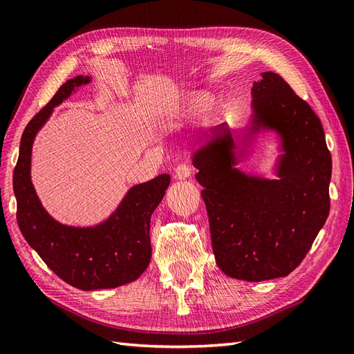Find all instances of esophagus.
Segmentation results:
<instances>
[{"mask_svg": "<svg viewBox=\"0 0 354 354\" xmlns=\"http://www.w3.org/2000/svg\"><path fill=\"white\" fill-rule=\"evenodd\" d=\"M190 174H192V167L189 164H178L174 169V178H178V180H185L190 177Z\"/></svg>", "mask_w": 354, "mask_h": 354, "instance_id": "obj_1", "label": "esophagus"}]
</instances>
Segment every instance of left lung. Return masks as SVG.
I'll use <instances>...</instances> for the list:
<instances>
[{
    "label": "left lung",
    "instance_id": "8db88e82",
    "mask_svg": "<svg viewBox=\"0 0 354 354\" xmlns=\"http://www.w3.org/2000/svg\"><path fill=\"white\" fill-rule=\"evenodd\" d=\"M251 94L254 113L243 140L226 122L214 127L194 165L218 267L234 279L261 282L288 276L312 248L329 214L332 160L322 122L282 77L263 72ZM263 129L281 137L279 180L234 167Z\"/></svg>",
    "mask_w": 354,
    "mask_h": 354
}]
</instances>
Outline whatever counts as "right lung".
Returning a JSON list of instances; mask_svg holds the SVG:
<instances>
[{"label":"right lung","mask_w":354,"mask_h":354,"mask_svg":"<svg viewBox=\"0 0 354 354\" xmlns=\"http://www.w3.org/2000/svg\"><path fill=\"white\" fill-rule=\"evenodd\" d=\"M90 81L82 75L66 81L32 118L13 173L17 224L24 238L60 279L82 291L125 285L147 269L152 257L151 216L169 186V176L160 174L131 187L112 216L94 227L65 226L42 208L30 181L32 143L53 108Z\"/></svg>","instance_id":"1"}]
</instances>
